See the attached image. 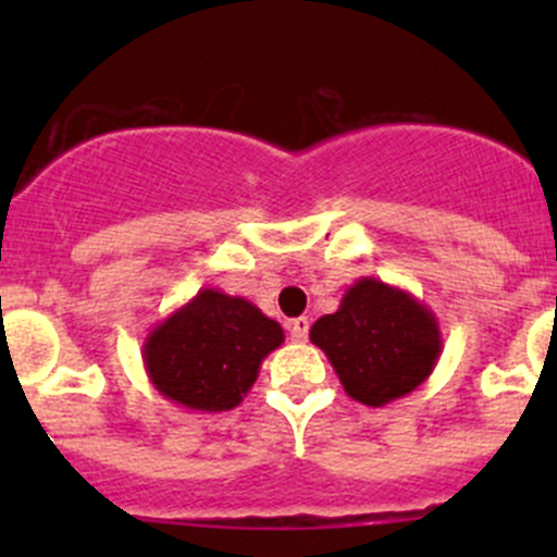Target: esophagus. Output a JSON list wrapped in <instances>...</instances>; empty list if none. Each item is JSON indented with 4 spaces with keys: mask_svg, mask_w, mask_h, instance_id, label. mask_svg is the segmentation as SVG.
I'll use <instances>...</instances> for the list:
<instances>
[{
    "mask_svg": "<svg viewBox=\"0 0 557 557\" xmlns=\"http://www.w3.org/2000/svg\"><path fill=\"white\" fill-rule=\"evenodd\" d=\"M288 329H290V336H294L296 342H305L307 339V331H310V318L290 320Z\"/></svg>",
    "mask_w": 557,
    "mask_h": 557,
    "instance_id": "34e87169",
    "label": "esophagus"
}]
</instances>
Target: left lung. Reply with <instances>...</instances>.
<instances>
[{
    "label": "left lung",
    "instance_id": "left-lung-1",
    "mask_svg": "<svg viewBox=\"0 0 557 557\" xmlns=\"http://www.w3.org/2000/svg\"><path fill=\"white\" fill-rule=\"evenodd\" d=\"M350 398L367 407L404 398L434 372L442 356L436 314L409 290L361 277L345 290L339 310L310 329Z\"/></svg>",
    "mask_w": 557,
    "mask_h": 557
}]
</instances>
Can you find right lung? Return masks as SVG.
I'll list each match as a JSON object with an SVG mask.
<instances>
[{
  "mask_svg": "<svg viewBox=\"0 0 557 557\" xmlns=\"http://www.w3.org/2000/svg\"><path fill=\"white\" fill-rule=\"evenodd\" d=\"M283 342V325L243 296L201 288L145 336L143 363L172 404L228 412L243 404L263 358Z\"/></svg>",
  "mask_w": 557,
  "mask_h": 557,
  "instance_id": "obj_1",
  "label": "right lung"
}]
</instances>
